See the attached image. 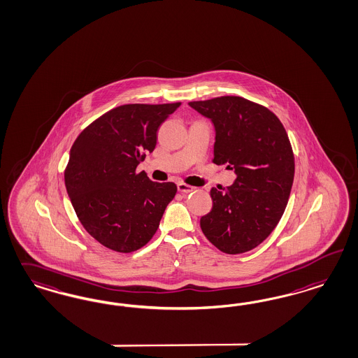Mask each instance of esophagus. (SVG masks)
<instances>
[{
    "label": "esophagus",
    "instance_id": "1",
    "mask_svg": "<svg viewBox=\"0 0 358 358\" xmlns=\"http://www.w3.org/2000/svg\"><path fill=\"white\" fill-rule=\"evenodd\" d=\"M177 189H178V192H181V193H190V192L196 190L194 186L187 185V184H184V182H178V184H177Z\"/></svg>",
    "mask_w": 358,
    "mask_h": 358
}]
</instances>
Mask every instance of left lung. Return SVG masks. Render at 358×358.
I'll return each instance as SVG.
<instances>
[{"mask_svg": "<svg viewBox=\"0 0 358 358\" xmlns=\"http://www.w3.org/2000/svg\"><path fill=\"white\" fill-rule=\"evenodd\" d=\"M215 128L214 159L236 174L213 187V209L201 218L210 242L226 254L250 251L271 234L287 206L295 159L283 124L268 108L241 96L190 101Z\"/></svg>", "mask_w": 358, "mask_h": 358, "instance_id": "1", "label": "left lung"}]
</instances>
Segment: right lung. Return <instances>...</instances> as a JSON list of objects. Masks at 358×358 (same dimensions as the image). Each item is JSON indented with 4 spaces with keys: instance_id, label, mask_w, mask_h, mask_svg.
Listing matches in <instances>:
<instances>
[{
    "instance_id": "add662e5",
    "label": "right lung",
    "mask_w": 358,
    "mask_h": 358,
    "mask_svg": "<svg viewBox=\"0 0 358 358\" xmlns=\"http://www.w3.org/2000/svg\"><path fill=\"white\" fill-rule=\"evenodd\" d=\"M181 103L124 104L80 132L64 184L87 233L103 246L132 252L157 231L177 186L153 182L137 165L157 143V129Z\"/></svg>"
}]
</instances>
